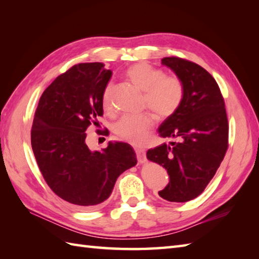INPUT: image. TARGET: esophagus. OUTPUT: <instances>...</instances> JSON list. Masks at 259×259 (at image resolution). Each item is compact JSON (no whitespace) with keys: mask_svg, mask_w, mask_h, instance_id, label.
Instances as JSON below:
<instances>
[{"mask_svg":"<svg viewBox=\"0 0 259 259\" xmlns=\"http://www.w3.org/2000/svg\"><path fill=\"white\" fill-rule=\"evenodd\" d=\"M136 153L137 158H138L139 162H146L147 157H146V150L142 149V148H136Z\"/></svg>","mask_w":259,"mask_h":259,"instance_id":"34e87169","label":"esophagus"}]
</instances>
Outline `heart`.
Masks as SVG:
<instances>
[{"instance_id": "1", "label": "heart", "mask_w": 259, "mask_h": 259, "mask_svg": "<svg viewBox=\"0 0 259 259\" xmlns=\"http://www.w3.org/2000/svg\"><path fill=\"white\" fill-rule=\"evenodd\" d=\"M131 83L144 92L142 104L148 107L159 119H167L177 111L184 100L185 89L177 76H166L160 69L147 63L131 65L125 72ZM112 85L108 84L102 95V104L111 107ZM153 121L150 114L124 115L113 125V131L120 139L133 145H141L147 139Z\"/></svg>"}]
</instances>
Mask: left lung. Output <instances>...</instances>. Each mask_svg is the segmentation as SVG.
I'll list each match as a JSON object with an SVG mask.
<instances>
[{"label": "left lung", "instance_id": "8db88e82", "mask_svg": "<svg viewBox=\"0 0 259 259\" xmlns=\"http://www.w3.org/2000/svg\"><path fill=\"white\" fill-rule=\"evenodd\" d=\"M161 63L183 82L185 96L158 133L178 141L149 149L147 158L169 175V183L159 196L171 202H186L205 190L221 166L228 148V120L224 98L210 73L176 57L163 58Z\"/></svg>", "mask_w": 259, "mask_h": 259}]
</instances>
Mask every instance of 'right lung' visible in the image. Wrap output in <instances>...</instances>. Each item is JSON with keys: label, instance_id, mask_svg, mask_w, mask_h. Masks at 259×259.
<instances>
[{"label": "right lung", "instance_id": "obj_1", "mask_svg": "<svg viewBox=\"0 0 259 259\" xmlns=\"http://www.w3.org/2000/svg\"><path fill=\"white\" fill-rule=\"evenodd\" d=\"M80 63L42 93L31 131L32 150L54 194L79 209L100 206L119 176L136 166L134 148L110 141L101 151L88 147L85 131L103 114L102 95L112 71Z\"/></svg>", "mask_w": 259, "mask_h": 259}]
</instances>
